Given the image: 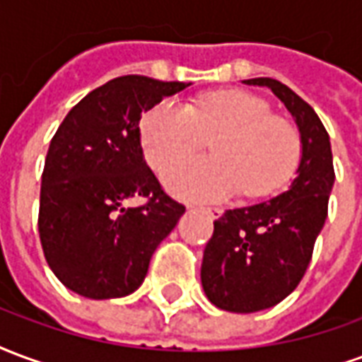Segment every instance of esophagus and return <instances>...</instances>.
Listing matches in <instances>:
<instances>
[{"label":"esophagus","instance_id":"34e87169","mask_svg":"<svg viewBox=\"0 0 362 362\" xmlns=\"http://www.w3.org/2000/svg\"><path fill=\"white\" fill-rule=\"evenodd\" d=\"M200 210L206 214V216H210L212 220H218L221 214H223V210H221V208H218V206H200Z\"/></svg>","mask_w":362,"mask_h":362}]
</instances>
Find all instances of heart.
<instances>
[{"instance_id": "obj_1", "label": "heart", "mask_w": 362, "mask_h": 362, "mask_svg": "<svg viewBox=\"0 0 362 362\" xmlns=\"http://www.w3.org/2000/svg\"><path fill=\"white\" fill-rule=\"evenodd\" d=\"M146 160L156 170L204 148L214 158L173 165L163 181L179 197L220 200L241 191L262 197L284 185L299 162L297 129L274 115L268 102L243 90H221L187 105L163 100L141 123Z\"/></svg>"}]
</instances>
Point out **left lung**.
<instances>
[{"instance_id":"obj_1","label":"left lung","mask_w":362,"mask_h":362,"mask_svg":"<svg viewBox=\"0 0 362 362\" xmlns=\"http://www.w3.org/2000/svg\"><path fill=\"white\" fill-rule=\"evenodd\" d=\"M243 83L270 88L300 134V162L287 191L260 204L226 210L214 221L204 249L200 281L208 300L247 315L278 305L299 286L328 218L336 173L328 133L303 98L268 76Z\"/></svg>"}]
</instances>
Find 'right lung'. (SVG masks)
Masks as SVG:
<instances>
[{"label":"right lung","instance_id":"add662e5","mask_svg":"<svg viewBox=\"0 0 362 362\" xmlns=\"http://www.w3.org/2000/svg\"><path fill=\"white\" fill-rule=\"evenodd\" d=\"M187 86L117 76L86 94L54 134L38 231L47 266L71 291L98 300L136 291L156 247L185 214L144 162L139 123ZM139 196L149 199L146 205L126 206Z\"/></svg>","mask_w":362,"mask_h":362}]
</instances>
